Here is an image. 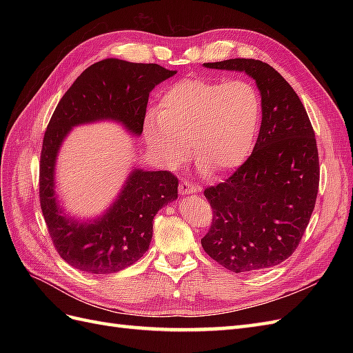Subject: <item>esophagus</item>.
I'll use <instances>...</instances> for the list:
<instances>
[{"label": "esophagus", "instance_id": "1", "mask_svg": "<svg viewBox=\"0 0 353 353\" xmlns=\"http://www.w3.org/2000/svg\"><path fill=\"white\" fill-rule=\"evenodd\" d=\"M199 190H200V188H199L197 185L188 183V181H183V183L179 184V193L183 194V196L196 194V193H199Z\"/></svg>", "mask_w": 353, "mask_h": 353}]
</instances>
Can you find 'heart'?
<instances>
[{
  "label": "heart",
  "instance_id": "heart-1",
  "mask_svg": "<svg viewBox=\"0 0 353 353\" xmlns=\"http://www.w3.org/2000/svg\"><path fill=\"white\" fill-rule=\"evenodd\" d=\"M262 116L261 95L243 79H183L160 95L144 121V138L162 165L187 157V141L201 169L227 174L250 156Z\"/></svg>",
  "mask_w": 353,
  "mask_h": 353
}]
</instances>
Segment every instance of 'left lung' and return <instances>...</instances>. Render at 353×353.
<instances>
[{"label":"left lung","instance_id":"8db88e82","mask_svg":"<svg viewBox=\"0 0 353 353\" xmlns=\"http://www.w3.org/2000/svg\"><path fill=\"white\" fill-rule=\"evenodd\" d=\"M203 66L250 77L261 92L262 123L250 157L225 183L205 190L213 219L201 245L236 274L271 268L296 250L315 208V132L299 95L268 63L230 59Z\"/></svg>","mask_w":353,"mask_h":353}]
</instances>
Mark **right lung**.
<instances>
[{
	"mask_svg": "<svg viewBox=\"0 0 353 353\" xmlns=\"http://www.w3.org/2000/svg\"><path fill=\"white\" fill-rule=\"evenodd\" d=\"M175 73L154 63L104 59L79 74L52 113L41 150L39 201L52 243L73 268L112 274L143 258L153 237L156 213L178 199V179L168 170L134 168L100 216L79 219L60 206L56 193L63 143L74 126L103 121L140 137L148 94Z\"/></svg>",
	"mask_w": 353,
	"mask_h": 353,
	"instance_id": "obj_1",
	"label": "right lung"
}]
</instances>
